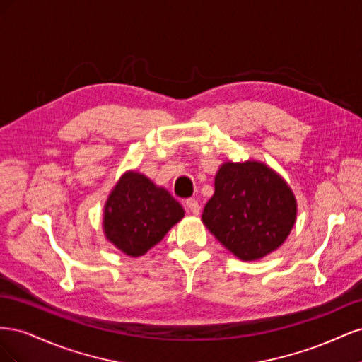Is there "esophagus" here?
I'll return each instance as SVG.
<instances>
[{
	"mask_svg": "<svg viewBox=\"0 0 362 362\" xmlns=\"http://www.w3.org/2000/svg\"><path fill=\"white\" fill-rule=\"evenodd\" d=\"M185 206H187V210H189L192 214H194V216H198V214H199V211H201V205H199V202L196 201V199H193V198H190V199L185 201Z\"/></svg>",
	"mask_w": 362,
	"mask_h": 362,
	"instance_id": "obj_1",
	"label": "esophagus"
}]
</instances>
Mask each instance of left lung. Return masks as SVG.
Masks as SVG:
<instances>
[{
	"label": "left lung",
	"mask_w": 362,
	"mask_h": 362,
	"mask_svg": "<svg viewBox=\"0 0 362 362\" xmlns=\"http://www.w3.org/2000/svg\"><path fill=\"white\" fill-rule=\"evenodd\" d=\"M298 204L279 175L259 161L223 163L202 222L229 252L255 261L286 242Z\"/></svg>",
	"instance_id": "obj_1"
}]
</instances>
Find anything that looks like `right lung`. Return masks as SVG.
<instances>
[{
	"instance_id": "1",
	"label": "right lung",
	"mask_w": 362,
	"mask_h": 362,
	"mask_svg": "<svg viewBox=\"0 0 362 362\" xmlns=\"http://www.w3.org/2000/svg\"><path fill=\"white\" fill-rule=\"evenodd\" d=\"M184 217L181 204L139 172L124 173L104 206V233L128 257H141Z\"/></svg>"
}]
</instances>
